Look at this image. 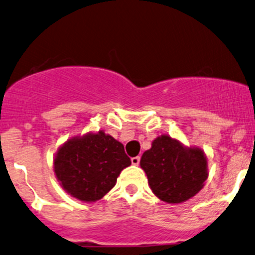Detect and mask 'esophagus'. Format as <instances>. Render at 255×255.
<instances>
[{
	"instance_id": "1",
	"label": "esophagus",
	"mask_w": 255,
	"mask_h": 255,
	"mask_svg": "<svg viewBox=\"0 0 255 255\" xmlns=\"http://www.w3.org/2000/svg\"><path fill=\"white\" fill-rule=\"evenodd\" d=\"M139 160H141V156H133V158H131V162H132V165H138L139 164Z\"/></svg>"
}]
</instances>
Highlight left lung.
I'll list each match as a JSON object with an SVG mask.
<instances>
[{
  "label": "left lung",
  "mask_w": 255,
  "mask_h": 255,
  "mask_svg": "<svg viewBox=\"0 0 255 255\" xmlns=\"http://www.w3.org/2000/svg\"><path fill=\"white\" fill-rule=\"evenodd\" d=\"M139 165L151 191L167 204H181L195 196L208 177L202 149L184 147L167 135L156 137L143 153Z\"/></svg>",
  "instance_id": "obj_1"
}]
</instances>
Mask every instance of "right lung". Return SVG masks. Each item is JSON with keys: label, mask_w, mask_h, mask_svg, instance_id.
<instances>
[{"label": "right lung", "mask_w": 255, "mask_h": 255, "mask_svg": "<svg viewBox=\"0 0 255 255\" xmlns=\"http://www.w3.org/2000/svg\"><path fill=\"white\" fill-rule=\"evenodd\" d=\"M131 160L124 145L104 131L72 137L59 148L54 171L61 187L84 202L102 199Z\"/></svg>", "instance_id": "1"}]
</instances>
